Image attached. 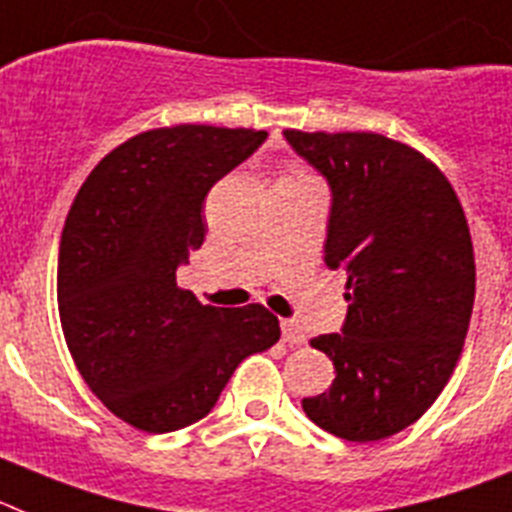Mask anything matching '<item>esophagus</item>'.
Masks as SVG:
<instances>
[{
    "label": "esophagus",
    "mask_w": 512,
    "mask_h": 512,
    "mask_svg": "<svg viewBox=\"0 0 512 512\" xmlns=\"http://www.w3.org/2000/svg\"><path fill=\"white\" fill-rule=\"evenodd\" d=\"M281 330H283V341L289 343V346H302L304 343V328L296 320H281Z\"/></svg>",
    "instance_id": "1"
}]
</instances>
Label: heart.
<instances>
[{
	"instance_id": "1",
	"label": "heart",
	"mask_w": 512,
	"mask_h": 512,
	"mask_svg": "<svg viewBox=\"0 0 512 512\" xmlns=\"http://www.w3.org/2000/svg\"><path fill=\"white\" fill-rule=\"evenodd\" d=\"M294 176H307V174H304L302 169H291L289 174H286V176H281V179H294Z\"/></svg>"
}]
</instances>
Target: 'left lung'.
Listing matches in <instances>:
<instances>
[{"label":"left lung","instance_id":"8db88e82","mask_svg":"<svg viewBox=\"0 0 512 512\" xmlns=\"http://www.w3.org/2000/svg\"><path fill=\"white\" fill-rule=\"evenodd\" d=\"M283 135L328 179L325 265L349 278L343 330L309 341L336 380L302 409L343 440H385L435 403L463 351L476 296L466 213L448 176L401 140Z\"/></svg>","mask_w":512,"mask_h":512}]
</instances>
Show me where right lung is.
Instances as JSON below:
<instances>
[{
	"instance_id": "add662e5",
	"label": "right lung",
	"mask_w": 512,
	"mask_h": 512,
	"mask_svg": "<svg viewBox=\"0 0 512 512\" xmlns=\"http://www.w3.org/2000/svg\"><path fill=\"white\" fill-rule=\"evenodd\" d=\"M265 137L210 124L140 132L98 161L72 203L57 270L64 341L98 401L135 429L203 419L239 362L281 338L263 304L210 307L176 286L208 231L210 187Z\"/></svg>"
}]
</instances>
